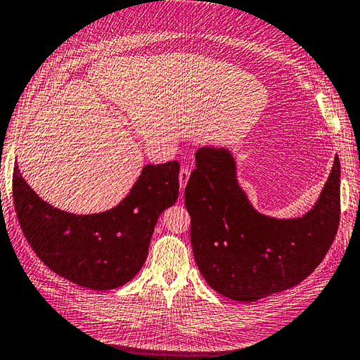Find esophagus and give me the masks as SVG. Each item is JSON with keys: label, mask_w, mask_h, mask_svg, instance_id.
Segmentation results:
<instances>
[{"label": "esophagus", "mask_w": 360, "mask_h": 360, "mask_svg": "<svg viewBox=\"0 0 360 360\" xmlns=\"http://www.w3.org/2000/svg\"><path fill=\"white\" fill-rule=\"evenodd\" d=\"M189 175H191V171L188 168H181L180 169V174H179V181H180V188L181 191L186 188V183L189 180Z\"/></svg>", "instance_id": "34e87169"}]
</instances>
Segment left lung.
Segmentation results:
<instances>
[{
    "mask_svg": "<svg viewBox=\"0 0 360 360\" xmlns=\"http://www.w3.org/2000/svg\"><path fill=\"white\" fill-rule=\"evenodd\" d=\"M185 203L205 281L229 300L253 302L300 284L326 257L339 226L340 162L336 155L309 212L276 218L253 207L227 148L203 146L195 153Z\"/></svg>",
    "mask_w": 360,
    "mask_h": 360,
    "instance_id": "left-lung-1",
    "label": "left lung"
}]
</instances>
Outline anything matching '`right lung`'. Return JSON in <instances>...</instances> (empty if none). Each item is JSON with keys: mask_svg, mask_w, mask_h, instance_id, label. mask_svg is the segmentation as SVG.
<instances>
[{"mask_svg": "<svg viewBox=\"0 0 360 360\" xmlns=\"http://www.w3.org/2000/svg\"><path fill=\"white\" fill-rule=\"evenodd\" d=\"M179 172L175 160L145 165L117 206L76 215L41 200L15 166L16 215L30 248L55 274L91 290H112L142 269L157 220L177 201Z\"/></svg>", "mask_w": 360, "mask_h": 360, "instance_id": "right-lung-1", "label": "right lung"}]
</instances>
